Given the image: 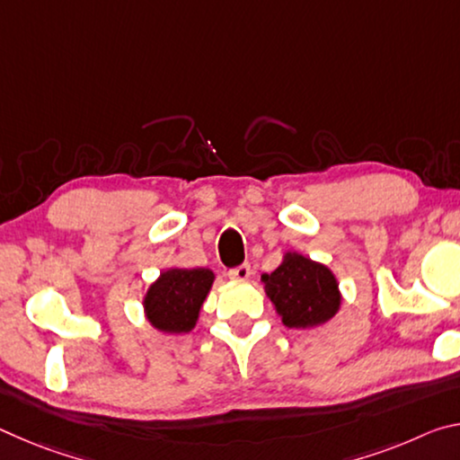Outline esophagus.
Wrapping results in <instances>:
<instances>
[{
    "label": "esophagus",
    "mask_w": 460,
    "mask_h": 460,
    "mask_svg": "<svg viewBox=\"0 0 460 460\" xmlns=\"http://www.w3.org/2000/svg\"><path fill=\"white\" fill-rule=\"evenodd\" d=\"M249 276H252V268H249L247 263H243V266H239V268L229 271V278L235 279V282H247Z\"/></svg>",
    "instance_id": "34e87169"
}]
</instances>
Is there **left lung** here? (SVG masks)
Returning a JSON list of instances; mask_svg holds the SVG:
<instances>
[{"mask_svg":"<svg viewBox=\"0 0 460 460\" xmlns=\"http://www.w3.org/2000/svg\"><path fill=\"white\" fill-rule=\"evenodd\" d=\"M263 290L288 329H314L341 310L342 294L334 271L298 252H286L271 274L261 276Z\"/></svg>","mask_w":460,"mask_h":460,"instance_id":"obj_1","label":"left lung"}]
</instances>
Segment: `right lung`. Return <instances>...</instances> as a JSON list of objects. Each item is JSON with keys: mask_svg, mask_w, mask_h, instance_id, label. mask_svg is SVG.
Returning <instances> with one entry per match:
<instances>
[{"mask_svg": "<svg viewBox=\"0 0 460 460\" xmlns=\"http://www.w3.org/2000/svg\"><path fill=\"white\" fill-rule=\"evenodd\" d=\"M215 282L208 268H168L147 286L142 306L146 321L162 334H186L199 323L200 308Z\"/></svg>", "mask_w": 460, "mask_h": 460, "instance_id": "obj_1", "label": "right lung"}]
</instances>
